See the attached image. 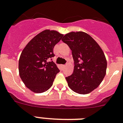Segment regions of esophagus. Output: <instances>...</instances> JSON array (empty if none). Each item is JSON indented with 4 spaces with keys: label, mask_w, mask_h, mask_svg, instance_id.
<instances>
[{
    "label": "esophagus",
    "mask_w": 123,
    "mask_h": 123,
    "mask_svg": "<svg viewBox=\"0 0 123 123\" xmlns=\"http://www.w3.org/2000/svg\"><path fill=\"white\" fill-rule=\"evenodd\" d=\"M61 66H62V68H66V65H62Z\"/></svg>",
    "instance_id": "1"
}]
</instances>
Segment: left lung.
I'll return each mask as SVG.
<instances>
[{"mask_svg": "<svg viewBox=\"0 0 123 123\" xmlns=\"http://www.w3.org/2000/svg\"><path fill=\"white\" fill-rule=\"evenodd\" d=\"M62 41L72 50L73 74L66 77L71 90L80 94L90 93L98 87L106 74L107 61L94 39L84 32H71Z\"/></svg>", "mask_w": 123, "mask_h": 123, "instance_id": "left-lung-1", "label": "left lung"}]
</instances>
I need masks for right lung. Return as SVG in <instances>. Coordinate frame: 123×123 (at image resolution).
<instances>
[{
  "mask_svg": "<svg viewBox=\"0 0 123 123\" xmlns=\"http://www.w3.org/2000/svg\"><path fill=\"white\" fill-rule=\"evenodd\" d=\"M64 35L56 31L44 30L28 42L18 60V72L22 81L34 92L42 93L52 86L59 72L53 61L54 47Z\"/></svg>",
  "mask_w": 123,
  "mask_h": 123,
  "instance_id": "obj_1",
  "label": "right lung"
}]
</instances>
